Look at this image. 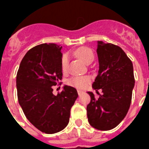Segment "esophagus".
<instances>
[{"mask_svg": "<svg viewBox=\"0 0 149 149\" xmlns=\"http://www.w3.org/2000/svg\"><path fill=\"white\" fill-rule=\"evenodd\" d=\"M84 91H78V94H79V96L82 95V94H84Z\"/></svg>", "mask_w": 149, "mask_h": 149, "instance_id": "esophagus-1", "label": "esophagus"}]
</instances>
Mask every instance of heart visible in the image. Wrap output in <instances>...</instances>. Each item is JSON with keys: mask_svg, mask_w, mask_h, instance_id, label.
<instances>
[{"mask_svg": "<svg viewBox=\"0 0 149 149\" xmlns=\"http://www.w3.org/2000/svg\"><path fill=\"white\" fill-rule=\"evenodd\" d=\"M75 55L78 56L86 64H91L94 59V54L93 51L86 47L80 48L77 51H75ZM68 65H69V57L67 55H65L63 56L61 61V66L63 72H65L67 70ZM91 78L89 76H77L70 78L68 80V84L76 88L84 89L91 83Z\"/></svg>", "mask_w": 149, "mask_h": 149, "instance_id": "b5f03b06", "label": "heart"}]
</instances>
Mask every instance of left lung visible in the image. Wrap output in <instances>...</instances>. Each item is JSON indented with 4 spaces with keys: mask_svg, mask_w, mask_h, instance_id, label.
<instances>
[{
    "mask_svg": "<svg viewBox=\"0 0 149 149\" xmlns=\"http://www.w3.org/2000/svg\"><path fill=\"white\" fill-rule=\"evenodd\" d=\"M99 70L93 83L99 93L95 98L88 91L91 102L86 107L87 118L93 127L101 131L113 129L120 124L129 110L134 86V69L122 49L111 43L97 41Z\"/></svg>",
    "mask_w": 149,
    "mask_h": 149,
    "instance_id": "left-lung-1",
    "label": "left lung"
}]
</instances>
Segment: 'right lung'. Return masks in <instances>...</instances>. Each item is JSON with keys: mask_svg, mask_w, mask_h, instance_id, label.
I'll return each instance as SVG.
<instances>
[{"mask_svg": "<svg viewBox=\"0 0 149 149\" xmlns=\"http://www.w3.org/2000/svg\"><path fill=\"white\" fill-rule=\"evenodd\" d=\"M62 47L49 43L29 50L16 77L18 102L27 119L42 132L55 134L67 126L70 110L78 97L74 87L63 86L57 95L52 86L62 79Z\"/></svg>", "mask_w": 149, "mask_h": 149, "instance_id": "1", "label": "right lung"}]
</instances>
